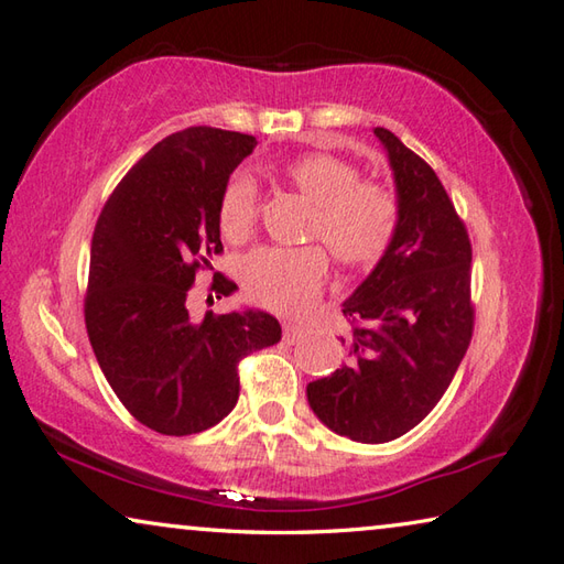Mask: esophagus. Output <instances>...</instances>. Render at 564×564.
Masks as SVG:
<instances>
[{
    "label": "esophagus",
    "mask_w": 564,
    "mask_h": 564,
    "mask_svg": "<svg viewBox=\"0 0 564 564\" xmlns=\"http://www.w3.org/2000/svg\"><path fill=\"white\" fill-rule=\"evenodd\" d=\"M305 335V329L301 325H293V323H285L283 325V339L289 341V345H295V341H301Z\"/></svg>",
    "instance_id": "esophagus-1"
}]
</instances>
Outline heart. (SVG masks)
Here are the masks:
<instances>
[{"mask_svg": "<svg viewBox=\"0 0 564 564\" xmlns=\"http://www.w3.org/2000/svg\"><path fill=\"white\" fill-rule=\"evenodd\" d=\"M281 178L311 203L305 247H261L241 261L239 279L253 305L297 315L313 307L327 281V253L347 271H369L386 259L401 229V203L389 185L361 178L355 163L303 153L281 165ZM259 215V187L249 171L229 173L217 200V223L229 241H245ZM319 243L324 246L318 247Z\"/></svg>", "mask_w": 564, "mask_h": 564, "instance_id": "b5f03b06", "label": "heart"}]
</instances>
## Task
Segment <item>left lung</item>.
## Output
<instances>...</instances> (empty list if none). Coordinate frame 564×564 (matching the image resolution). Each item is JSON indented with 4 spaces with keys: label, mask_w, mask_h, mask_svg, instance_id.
Segmentation results:
<instances>
[{
    "label": "left lung",
    "mask_w": 564,
    "mask_h": 564,
    "mask_svg": "<svg viewBox=\"0 0 564 564\" xmlns=\"http://www.w3.org/2000/svg\"><path fill=\"white\" fill-rule=\"evenodd\" d=\"M401 203L391 251L341 305L347 361L307 383L315 415L337 435L367 445L413 430L443 399L474 333L471 241L435 171L389 129Z\"/></svg>",
    "instance_id": "left-lung-1"
}]
</instances>
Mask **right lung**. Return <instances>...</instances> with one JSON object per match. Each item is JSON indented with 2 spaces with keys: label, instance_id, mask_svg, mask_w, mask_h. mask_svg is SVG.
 Instances as JSON below:
<instances>
[{
  "label": "right lung",
  "instance_id": "add662e5",
  "mask_svg": "<svg viewBox=\"0 0 564 564\" xmlns=\"http://www.w3.org/2000/svg\"><path fill=\"white\" fill-rule=\"evenodd\" d=\"M257 147L239 131L191 127L159 141L109 195L95 225L85 327L105 379L141 425L195 435L237 405L239 361L281 339L261 311L195 323V273L223 253L217 200ZM237 289L215 273L217 297Z\"/></svg>",
  "mask_w": 564,
  "mask_h": 564
}]
</instances>
